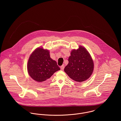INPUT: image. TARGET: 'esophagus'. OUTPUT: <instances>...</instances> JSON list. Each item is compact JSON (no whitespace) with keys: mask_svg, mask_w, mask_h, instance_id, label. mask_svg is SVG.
Returning a JSON list of instances; mask_svg holds the SVG:
<instances>
[{"mask_svg":"<svg viewBox=\"0 0 121 121\" xmlns=\"http://www.w3.org/2000/svg\"><path fill=\"white\" fill-rule=\"evenodd\" d=\"M64 68V65H62L60 67V69H61V70H63Z\"/></svg>","mask_w":121,"mask_h":121,"instance_id":"esophagus-1","label":"esophagus"}]
</instances>
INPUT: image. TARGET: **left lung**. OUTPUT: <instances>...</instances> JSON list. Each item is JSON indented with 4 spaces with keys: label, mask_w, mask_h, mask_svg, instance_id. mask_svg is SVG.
Listing matches in <instances>:
<instances>
[{
    "label": "left lung",
    "mask_w": 121,
    "mask_h": 121,
    "mask_svg": "<svg viewBox=\"0 0 121 121\" xmlns=\"http://www.w3.org/2000/svg\"><path fill=\"white\" fill-rule=\"evenodd\" d=\"M69 64L64 71L72 80L82 82L88 79L94 70L93 60L86 49L80 46L77 50H73L69 58Z\"/></svg>",
    "instance_id": "left-lung-1"
}]
</instances>
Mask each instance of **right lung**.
I'll list each match as a JSON object with an SVG mask.
<instances>
[{
	"label": "right lung",
	"instance_id": "1",
	"mask_svg": "<svg viewBox=\"0 0 121 121\" xmlns=\"http://www.w3.org/2000/svg\"><path fill=\"white\" fill-rule=\"evenodd\" d=\"M60 68L50 57L48 50L42 48L36 49L30 55L27 63L29 75L38 82H45Z\"/></svg>",
	"mask_w": 121,
	"mask_h": 121
}]
</instances>
